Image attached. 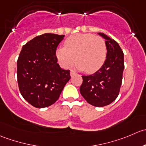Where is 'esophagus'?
Returning <instances> with one entry per match:
<instances>
[{"mask_svg": "<svg viewBox=\"0 0 146 146\" xmlns=\"http://www.w3.org/2000/svg\"><path fill=\"white\" fill-rule=\"evenodd\" d=\"M76 73L74 71H73V70H71V72H70V75H71V76H74V75H76Z\"/></svg>", "mask_w": 146, "mask_h": 146, "instance_id": "obj_1", "label": "esophagus"}]
</instances>
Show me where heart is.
Segmentation results:
<instances>
[{"label":"heart","instance_id":"obj_1","mask_svg":"<svg viewBox=\"0 0 146 146\" xmlns=\"http://www.w3.org/2000/svg\"><path fill=\"white\" fill-rule=\"evenodd\" d=\"M107 47L104 40L89 33L76 34L68 37L64 47L57 48L56 57L62 67L70 68L76 62L77 67L86 73L99 70L104 63Z\"/></svg>","mask_w":146,"mask_h":146}]
</instances>
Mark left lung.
<instances>
[{
    "label": "left lung",
    "mask_w": 146,
    "mask_h": 146,
    "mask_svg": "<svg viewBox=\"0 0 146 146\" xmlns=\"http://www.w3.org/2000/svg\"><path fill=\"white\" fill-rule=\"evenodd\" d=\"M98 34L106 40V59L102 67L93 74L82 76L80 93L91 105L107 106L119 96L124 70L123 52L119 44L102 33Z\"/></svg>",
    "instance_id": "obj_1"
}]
</instances>
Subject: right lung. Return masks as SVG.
Returning a JSON list of instances; mask_svg holds the SVG:
<instances>
[{"label": "right lung", "mask_w": 146, "mask_h": 146, "mask_svg": "<svg viewBox=\"0 0 146 146\" xmlns=\"http://www.w3.org/2000/svg\"><path fill=\"white\" fill-rule=\"evenodd\" d=\"M64 35L45 33L23 47L17 61V77L23 97L32 106H51L60 97L70 76L57 62L56 50Z\"/></svg>", "instance_id": "add662e5"}]
</instances>
